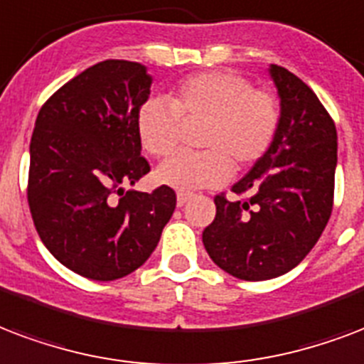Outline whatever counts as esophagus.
I'll return each instance as SVG.
<instances>
[{
  "mask_svg": "<svg viewBox=\"0 0 364 364\" xmlns=\"http://www.w3.org/2000/svg\"><path fill=\"white\" fill-rule=\"evenodd\" d=\"M191 198H193V193H177V206H185Z\"/></svg>",
  "mask_w": 364,
  "mask_h": 364,
  "instance_id": "esophagus-1",
  "label": "esophagus"
}]
</instances>
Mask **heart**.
<instances>
[{
  "label": "heart",
  "mask_w": 364,
  "mask_h": 364,
  "mask_svg": "<svg viewBox=\"0 0 364 364\" xmlns=\"http://www.w3.org/2000/svg\"><path fill=\"white\" fill-rule=\"evenodd\" d=\"M200 152H185L160 166L158 181L177 191L219 187L232 170H248L277 141L282 124L281 99L254 87L231 70H208L185 77L166 99L151 97L137 110V135L151 156L177 151L183 124H200Z\"/></svg>",
  "instance_id": "b5f03b06"
}]
</instances>
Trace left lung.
<instances>
[{"instance_id":"1","label":"left lung","mask_w":364,"mask_h":364,"mask_svg":"<svg viewBox=\"0 0 364 364\" xmlns=\"http://www.w3.org/2000/svg\"><path fill=\"white\" fill-rule=\"evenodd\" d=\"M282 124L271 151L254 164L229 200L219 193L215 218L202 232L213 263L242 281L288 273L323 235L334 204L336 124L296 74L271 66Z\"/></svg>"}]
</instances>
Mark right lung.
Listing matches in <instances>:
<instances>
[{
    "instance_id": "1",
    "label": "right lung",
    "mask_w": 364,
    "mask_h": 364,
    "mask_svg": "<svg viewBox=\"0 0 364 364\" xmlns=\"http://www.w3.org/2000/svg\"><path fill=\"white\" fill-rule=\"evenodd\" d=\"M151 83L139 63L102 60L55 91L36 118L26 188L36 231L65 267L91 281L141 267L176 210L168 185L124 191L151 171L137 135Z\"/></svg>"
}]
</instances>
